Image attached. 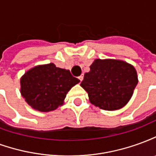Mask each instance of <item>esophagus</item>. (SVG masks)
<instances>
[{"label": "esophagus", "instance_id": "esophagus-1", "mask_svg": "<svg viewBox=\"0 0 156 156\" xmlns=\"http://www.w3.org/2000/svg\"><path fill=\"white\" fill-rule=\"evenodd\" d=\"M78 79H79V80H80V81H83V75H80V76H79V77H78Z\"/></svg>", "mask_w": 156, "mask_h": 156}]
</instances>
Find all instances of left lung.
Returning a JSON list of instances; mask_svg holds the SVG:
<instances>
[{
	"instance_id": "1",
	"label": "left lung",
	"mask_w": 156,
	"mask_h": 156,
	"mask_svg": "<svg viewBox=\"0 0 156 156\" xmlns=\"http://www.w3.org/2000/svg\"><path fill=\"white\" fill-rule=\"evenodd\" d=\"M138 83L134 66L115 59H96L84 74L81 87L92 105L105 110H117L129 101Z\"/></svg>"
}]
</instances>
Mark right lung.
Wrapping results in <instances>:
<instances>
[{"instance_id": "1", "label": "right lung", "mask_w": 156, "mask_h": 156, "mask_svg": "<svg viewBox=\"0 0 156 156\" xmlns=\"http://www.w3.org/2000/svg\"><path fill=\"white\" fill-rule=\"evenodd\" d=\"M80 82L69 70L53 63L38 65L21 78V94L32 108L40 112L55 110L63 105L68 92Z\"/></svg>"}]
</instances>
